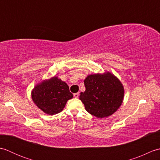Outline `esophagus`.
I'll use <instances>...</instances> for the list:
<instances>
[{"label": "esophagus", "mask_w": 160, "mask_h": 160, "mask_svg": "<svg viewBox=\"0 0 160 160\" xmlns=\"http://www.w3.org/2000/svg\"><path fill=\"white\" fill-rule=\"evenodd\" d=\"M73 96L75 97V98H78L79 97V93H74L73 94Z\"/></svg>", "instance_id": "obj_1"}]
</instances>
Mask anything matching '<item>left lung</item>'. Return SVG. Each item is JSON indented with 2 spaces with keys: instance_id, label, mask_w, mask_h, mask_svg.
I'll list each match as a JSON object with an SVG mask.
<instances>
[{
  "instance_id": "obj_1",
  "label": "left lung",
  "mask_w": 160,
  "mask_h": 160,
  "mask_svg": "<svg viewBox=\"0 0 160 160\" xmlns=\"http://www.w3.org/2000/svg\"><path fill=\"white\" fill-rule=\"evenodd\" d=\"M84 82L86 90L80 93V100L90 114L103 118L115 113L121 106L124 87L113 74L89 75Z\"/></svg>"
}]
</instances>
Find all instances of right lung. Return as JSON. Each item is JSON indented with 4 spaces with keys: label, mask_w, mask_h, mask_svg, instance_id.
Instances as JSON below:
<instances>
[{
    "label": "right lung",
    "mask_w": 160,
    "mask_h": 160,
    "mask_svg": "<svg viewBox=\"0 0 160 160\" xmlns=\"http://www.w3.org/2000/svg\"><path fill=\"white\" fill-rule=\"evenodd\" d=\"M32 98L40 109L45 113L54 115L63 110L67 100L73 98V94L67 83L53 77L33 88Z\"/></svg>",
    "instance_id": "obj_1"
}]
</instances>
